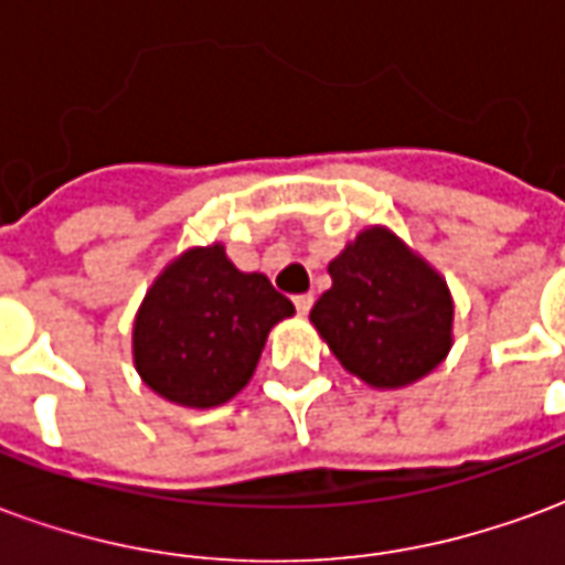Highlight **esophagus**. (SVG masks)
Returning a JSON list of instances; mask_svg holds the SVG:
<instances>
[{"label":"esophagus","instance_id":"1","mask_svg":"<svg viewBox=\"0 0 565 565\" xmlns=\"http://www.w3.org/2000/svg\"><path fill=\"white\" fill-rule=\"evenodd\" d=\"M294 306H296V311H299V315H308V311H311V306H315V296H311V294H299L294 299Z\"/></svg>","mask_w":565,"mask_h":565}]
</instances>
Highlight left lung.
<instances>
[{"instance_id":"8db88e82","label":"left lung","mask_w":565,"mask_h":565,"mask_svg":"<svg viewBox=\"0 0 565 565\" xmlns=\"http://www.w3.org/2000/svg\"><path fill=\"white\" fill-rule=\"evenodd\" d=\"M308 320L335 360L375 391H399L445 363L454 344L448 281L387 226H366L327 266Z\"/></svg>"}]
</instances>
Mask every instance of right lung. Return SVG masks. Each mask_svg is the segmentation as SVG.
<instances>
[{
	"mask_svg": "<svg viewBox=\"0 0 565 565\" xmlns=\"http://www.w3.org/2000/svg\"><path fill=\"white\" fill-rule=\"evenodd\" d=\"M294 302L266 275L235 269L221 242L186 247L153 278L132 320V363L166 403L214 408L245 387Z\"/></svg>",
	"mask_w": 565,
	"mask_h": 565,
	"instance_id": "1",
	"label": "right lung"
}]
</instances>
